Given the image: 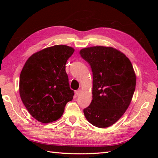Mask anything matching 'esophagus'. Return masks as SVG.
I'll list each match as a JSON object with an SVG mask.
<instances>
[{
  "label": "esophagus",
  "mask_w": 158,
  "mask_h": 158,
  "mask_svg": "<svg viewBox=\"0 0 158 158\" xmlns=\"http://www.w3.org/2000/svg\"><path fill=\"white\" fill-rule=\"evenodd\" d=\"M80 92H81V89L77 90V91L75 92V94H76L77 96H79V95L80 94Z\"/></svg>",
  "instance_id": "obj_1"
}]
</instances>
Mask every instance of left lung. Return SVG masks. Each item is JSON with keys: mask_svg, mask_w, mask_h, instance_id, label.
Returning <instances> with one entry per match:
<instances>
[{"mask_svg": "<svg viewBox=\"0 0 158 158\" xmlns=\"http://www.w3.org/2000/svg\"><path fill=\"white\" fill-rule=\"evenodd\" d=\"M79 53L93 74L92 100L83 109L85 118L96 127H109L123 115L132 100L136 87L132 63L110 47L87 48Z\"/></svg>", "mask_w": 158, "mask_h": 158, "instance_id": "1", "label": "left lung"}]
</instances>
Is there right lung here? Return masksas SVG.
<instances>
[{"instance_id":"right-lung-1","label":"right lung","mask_w":158,"mask_h":158,"mask_svg":"<svg viewBox=\"0 0 158 158\" xmlns=\"http://www.w3.org/2000/svg\"><path fill=\"white\" fill-rule=\"evenodd\" d=\"M74 51L67 45L49 47L32 55L23 67L20 97L30 114L40 122L58 120L73 98L65 69Z\"/></svg>"}]
</instances>
